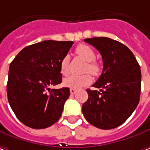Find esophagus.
Wrapping results in <instances>:
<instances>
[{"instance_id":"34e87169","label":"esophagus","mask_w":150,"mask_h":150,"mask_svg":"<svg viewBox=\"0 0 150 150\" xmlns=\"http://www.w3.org/2000/svg\"><path fill=\"white\" fill-rule=\"evenodd\" d=\"M76 90L75 89H70V94L71 95H75L76 93Z\"/></svg>"}]
</instances>
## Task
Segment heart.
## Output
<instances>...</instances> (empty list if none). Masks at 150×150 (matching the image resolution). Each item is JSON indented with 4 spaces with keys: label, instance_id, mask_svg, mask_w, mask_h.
Returning a JSON list of instances; mask_svg holds the SVG:
<instances>
[{
    "label": "heart",
    "instance_id": "obj_1",
    "mask_svg": "<svg viewBox=\"0 0 150 150\" xmlns=\"http://www.w3.org/2000/svg\"><path fill=\"white\" fill-rule=\"evenodd\" d=\"M75 51L76 54L81 58L88 62L86 67V71L91 73L92 75H98L101 67L99 64L94 60L96 58L94 50L86 44H80L77 46ZM69 61V58L68 55L64 56L60 61L59 67H60V72L63 75H68ZM91 82H92V77L90 74H85L82 75H73L65 78L63 81V85L65 87L71 88V89H80L91 84Z\"/></svg>",
    "mask_w": 150,
    "mask_h": 150
}]
</instances>
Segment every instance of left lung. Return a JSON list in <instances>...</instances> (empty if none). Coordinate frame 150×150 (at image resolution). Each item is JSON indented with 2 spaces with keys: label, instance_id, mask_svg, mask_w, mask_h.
I'll list each match as a JSON object with an SVG mask.
<instances>
[{
  "label": "left lung",
  "instance_id": "obj_1",
  "mask_svg": "<svg viewBox=\"0 0 150 150\" xmlns=\"http://www.w3.org/2000/svg\"><path fill=\"white\" fill-rule=\"evenodd\" d=\"M85 42L97 49L103 62L99 79L87 89L82 112L88 122L101 129L120 126L137 108L141 91V69L131 50L118 41L99 37Z\"/></svg>",
  "mask_w": 150,
  "mask_h": 150
}]
</instances>
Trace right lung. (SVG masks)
Listing matches in <instances>:
<instances>
[{
	"instance_id": "1",
	"label": "right lung",
	"mask_w": 150,
	"mask_h": 150,
	"mask_svg": "<svg viewBox=\"0 0 150 150\" xmlns=\"http://www.w3.org/2000/svg\"><path fill=\"white\" fill-rule=\"evenodd\" d=\"M72 41L45 40L22 49L9 67L7 98L16 117L34 129L50 127L62 115L69 89H50L62 82L60 61Z\"/></svg>"
}]
</instances>
